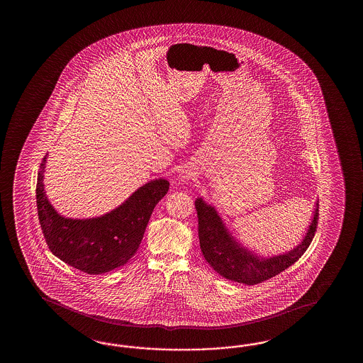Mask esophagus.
Listing matches in <instances>:
<instances>
[{"mask_svg":"<svg viewBox=\"0 0 363 363\" xmlns=\"http://www.w3.org/2000/svg\"><path fill=\"white\" fill-rule=\"evenodd\" d=\"M191 175H192V174H191L189 171H183V172L180 174V178L179 179H180L183 183H185V182H188V180L191 179Z\"/></svg>","mask_w":363,"mask_h":363,"instance_id":"esophagus-1","label":"esophagus"}]
</instances>
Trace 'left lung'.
Here are the masks:
<instances>
[{
  "label": "left lung",
  "instance_id": "left-lung-1",
  "mask_svg": "<svg viewBox=\"0 0 363 363\" xmlns=\"http://www.w3.org/2000/svg\"><path fill=\"white\" fill-rule=\"evenodd\" d=\"M194 205L199 216L201 252L206 262L223 278L247 286H255L272 278L298 261L313 241L319 216V203L316 201L311 223L308 224L301 242L286 253L263 257L241 245L232 236L214 206L201 197L196 200Z\"/></svg>",
  "mask_w": 363,
  "mask_h": 363
}]
</instances>
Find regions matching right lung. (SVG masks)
Segmentation results:
<instances>
[{"instance_id": "1", "label": "right lung", "mask_w": 363, "mask_h": 363, "mask_svg": "<svg viewBox=\"0 0 363 363\" xmlns=\"http://www.w3.org/2000/svg\"><path fill=\"white\" fill-rule=\"evenodd\" d=\"M48 155L38 174L36 202L41 230L50 252L61 261L91 275L124 266L135 255L155 205L169 191L166 179L140 186L122 205L104 216L72 219L57 213L44 189Z\"/></svg>"}]
</instances>
